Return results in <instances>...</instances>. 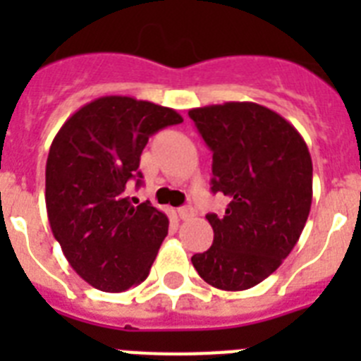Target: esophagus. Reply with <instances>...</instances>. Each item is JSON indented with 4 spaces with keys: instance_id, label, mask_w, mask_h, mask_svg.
<instances>
[{
    "instance_id": "obj_1",
    "label": "esophagus",
    "mask_w": 361,
    "mask_h": 361,
    "mask_svg": "<svg viewBox=\"0 0 361 361\" xmlns=\"http://www.w3.org/2000/svg\"><path fill=\"white\" fill-rule=\"evenodd\" d=\"M177 213H178V219H183V220H190L191 216H195V212H193L191 206H183V208H178Z\"/></svg>"
}]
</instances>
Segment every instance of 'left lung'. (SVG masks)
Wrapping results in <instances>:
<instances>
[{
  "instance_id": "8db88e82",
  "label": "left lung",
  "mask_w": 361,
  "mask_h": 361,
  "mask_svg": "<svg viewBox=\"0 0 361 361\" xmlns=\"http://www.w3.org/2000/svg\"><path fill=\"white\" fill-rule=\"evenodd\" d=\"M213 152V193L229 199L208 251L191 257L209 286L244 291L275 273L293 251L312 200V161L291 123L257 103L188 111Z\"/></svg>"
}]
</instances>
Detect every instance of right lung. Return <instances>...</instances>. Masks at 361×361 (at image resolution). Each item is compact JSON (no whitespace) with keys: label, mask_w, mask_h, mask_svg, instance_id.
Returning <instances> with one entry per match:
<instances>
[{"label":"right lung","mask_w":361,"mask_h":361,"mask_svg":"<svg viewBox=\"0 0 361 361\" xmlns=\"http://www.w3.org/2000/svg\"><path fill=\"white\" fill-rule=\"evenodd\" d=\"M183 123L173 108L106 95L79 108L54 137L44 200L54 237L92 288L119 293L149 275L168 216L126 195L141 186V153L159 130Z\"/></svg>","instance_id":"add662e5"}]
</instances>
